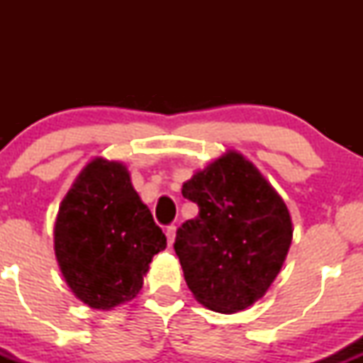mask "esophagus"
I'll return each mask as SVG.
<instances>
[{
    "instance_id": "34e87169",
    "label": "esophagus",
    "mask_w": 363,
    "mask_h": 363,
    "mask_svg": "<svg viewBox=\"0 0 363 363\" xmlns=\"http://www.w3.org/2000/svg\"><path fill=\"white\" fill-rule=\"evenodd\" d=\"M165 235H167V244L172 245L174 239H176V225H169V227L165 228Z\"/></svg>"
}]
</instances>
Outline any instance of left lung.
Masks as SVG:
<instances>
[{
  "instance_id": "left-lung-1",
  "label": "left lung",
  "mask_w": 363,
  "mask_h": 363,
  "mask_svg": "<svg viewBox=\"0 0 363 363\" xmlns=\"http://www.w3.org/2000/svg\"><path fill=\"white\" fill-rule=\"evenodd\" d=\"M198 205L177 228L174 249L196 301L232 314L264 295L291 242L285 203L251 162L230 152L184 182Z\"/></svg>"
}]
</instances>
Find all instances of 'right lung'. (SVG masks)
Wrapping results in <instances>:
<instances>
[{"instance_id":"right-lung-1","label":"right lung","mask_w":363,"mask_h":363,"mask_svg":"<svg viewBox=\"0 0 363 363\" xmlns=\"http://www.w3.org/2000/svg\"><path fill=\"white\" fill-rule=\"evenodd\" d=\"M165 245L119 162H90L62 199L54 228L57 262L73 294L94 309L135 298Z\"/></svg>"}]
</instances>
